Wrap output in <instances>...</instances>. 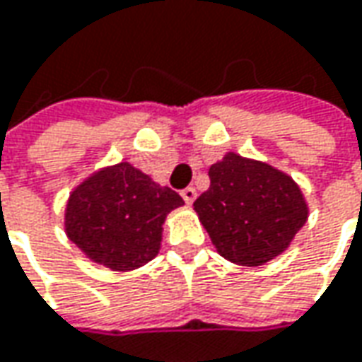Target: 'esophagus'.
Returning a JSON list of instances; mask_svg holds the SVG:
<instances>
[{"label": "esophagus", "instance_id": "esophagus-1", "mask_svg": "<svg viewBox=\"0 0 362 362\" xmlns=\"http://www.w3.org/2000/svg\"><path fill=\"white\" fill-rule=\"evenodd\" d=\"M180 194H182V198H184V202H186V204H192L194 200H196V196H198L194 186H188V188H184Z\"/></svg>", "mask_w": 362, "mask_h": 362}]
</instances>
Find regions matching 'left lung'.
Listing matches in <instances>:
<instances>
[{"label": "left lung", "instance_id": "left-lung-1", "mask_svg": "<svg viewBox=\"0 0 362 362\" xmlns=\"http://www.w3.org/2000/svg\"><path fill=\"white\" fill-rule=\"evenodd\" d=\"M208 176L210 188L196 198L194 210L218 255L234 264H267L305 226V194L282 170L226 152Z\"/></svg>", "mask_w": 362, "mask_h": 362}]
</instances>
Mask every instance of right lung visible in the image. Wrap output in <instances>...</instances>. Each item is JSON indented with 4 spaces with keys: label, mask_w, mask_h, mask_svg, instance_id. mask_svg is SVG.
Masks as SVG:
<instances>
[{
    "label": "right lung",
    "mask_w": 362,
    "mask_h": 362,
    "mask_svg": "<svg viewBox=\"0 0 362 362\" xmlns=\"http://www.w3.org/2000/svg\"><path fill=\"white\" fill-rule=\"evenodd\" d=\"M182 204L180 194L130 162H119L90 174L71 190L64 228L92 262L126 272L158 255L164 220Z\"/></svg>",
    "instance_id": "obj_1"
}]
</instances>
